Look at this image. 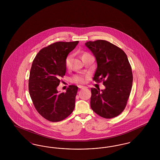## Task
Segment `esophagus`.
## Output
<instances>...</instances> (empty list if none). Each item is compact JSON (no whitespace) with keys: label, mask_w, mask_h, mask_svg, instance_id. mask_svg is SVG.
<instances>
[{"label":"esophagus","mask_w":160,"mask_h":160,"mask_svg":"<svg viewBox=\"0 0 160 160\" xmlns=\"http://www.w3.org/2000/svg\"><path fill=\"white\" fill-rule=\"evenodd\" d=\"M78 88H80V89H85V88H87V87H86V86H81V85H78Z\"/></svg>","instance_id":"34e87169"}]
</instances>
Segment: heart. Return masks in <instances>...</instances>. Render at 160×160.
I'll return each mask as SVG.
<instances>
[{
	"label": "heart",
	"instance_id": "b5f03b06",
	"mask_svg": "<svg viewBox=\"0 0 160 160\" xmlns=\"http://www.w3.org/2000/svg\"><path fill=\"white\" fill-rule=\"evenodd\" d=\"M72 59V55L69 54L68 56L66 58L65 61V67L69 68L71 66V61ZM86 76L83 74H76L73 75L71 77L70 81L72 83L76 84H82L84 83L86 81Z\"/></svg>",
	"mask_w": 160,
	"mask_h": 160
}]
</instances>
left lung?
Segmentation results:
<instances>
[{"instance_id": "1", "label": "left lung", "mask_w": 160, "mask_h": 160, "mask_svg": "<svg viewBox=\"0 0 160 160\" xmlns=\"http://www.w3.org/2000/svg\"><path fill=\"white\" fill-rule=\"evenodd\" d=\"M85 45L97 63L93 80L103 82L106 88L101 92L91 88V108L106 119L118 116L127 106L132 85V69L127 56L121 48L105 40L88 41Z\"/></svg>"}]
</instances>
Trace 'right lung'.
<instances>
[{"instance_id":"obj_1","label":"right lung","mask_w":160,"mask_h":160,"mask_svg":"<svg viewBox=\"0 0 160 160\" xmlns=\"http://www.w3.org/2000/svg\"><path fill=\"white\" fill-rule=\"evenodd\" d=\"M78 43V41L53 43L42 48L32 62L29 94L37 112L49 121H61L74 109L78 87L70 85L65 93H59L57 87L66 72L65 59Z\"/></svg>"}]
</instances>
